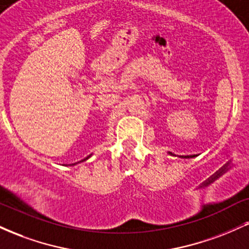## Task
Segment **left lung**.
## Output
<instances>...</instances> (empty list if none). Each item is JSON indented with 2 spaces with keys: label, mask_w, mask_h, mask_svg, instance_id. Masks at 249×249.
I'll use <instances>...</instances> for the list:
<instances>
[{
  "label": "left lung",
  "mask_w": 249,
  "mask_h": 249,
  "mask_svg": "<svg viewBox=\"0 0 249 249\" xmlns=\"http://www.w3.org/2000/svg\"><path fill=\"white\" fill-rule=\"evenodd\" d=\"M196 156H181V158H193Z\"/></svg>",
  "instance_id": "obj_1"
}]
</instances>
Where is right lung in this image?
Here are the masks:
<instances>
[{
  "label": "right lung",
  "mask_w": 249,
  "mask_h": 249,
  "mask_svg": "<svg viewBox=\"0 0 249 249\" xmlns=\"http://www.w3.org/2000/svg\"><path fill=\"white\" fill-rule=\"evenodd\" d=\"M88 158H89V157H87V158H85V159H88ZM85 159H83V160H82V161H84V160H85Z\"/></svg>",
  "instance_id": "obj_1"
}]
</instances>
